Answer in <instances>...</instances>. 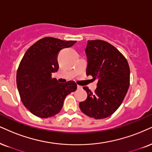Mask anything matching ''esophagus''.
<instances>
[{"instance_id": "1", "label": "esophagus", "mask_w": 152, "mask_h": 152, "mask_svg": "<svg viewBox=\"0 0 152 152\" xmlns=\"http://www.w3.org/2000/svg\"><path fill=\"white\" fill-rule=\"evenodd\" d=\"M77 89H82V86L77 85Z\"/></svg>"}]
</instances>
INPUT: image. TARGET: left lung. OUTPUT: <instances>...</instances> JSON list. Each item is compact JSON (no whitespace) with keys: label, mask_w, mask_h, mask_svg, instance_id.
I'll return each mask as SVG.
<instances>
[{"label":"left lung","mask_w":152,"mask_h":152,"mask_svg":"<svg viewBox=\"0 0 152 152\" xmlns=\"http://www.w3.org/2000/svg\"><path fill=\"white\" fill-rule=\"evenodd\" d=\"M87 75L98 79L94 93L88 87L87 98L80 103L83 113L94 119L109 117L121 106L130 86L128 61L113 45L102 40L88 41Z\"/></svg>","instance_id":"1"}]
</instances>
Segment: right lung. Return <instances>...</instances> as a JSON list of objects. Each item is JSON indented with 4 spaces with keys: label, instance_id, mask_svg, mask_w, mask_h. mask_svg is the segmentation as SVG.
<instances>
[{
    "label": "right lung",
    "instance_id": "obj_1",
    "mask_svg": "<svg viewBox=\"0 0 152 152\" xmlns=\"http://www.w3.org/2000/svg\"><path fill=\"white\" fill-rule=\"evenodd\" d=\"M75 43L45 37L24 53L17 72V86L24 106L37 117L47 118L58 113L65 97L76 91L74 81L59 83L51 77L52 73L59 68L60 50Z\"/></svg>",
    "mask_w": 152,
    "mask_h": 152
}]
</instances>
